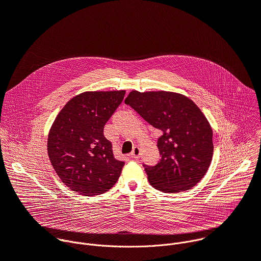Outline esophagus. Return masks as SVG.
<instances>
[{"label": "esophagus", "mask_w": 261, "mask_h": 261, "mask_svg": "<svg viewBox=\"0 0 261 261\" xmlns=\"http://www.w3.org/2000/svg\"><path fill=\"white\" fill-rule=\"evenodd\" d=\"M140 154H141L140 148H139L138 146H135V147L133 148L132 153L130 154V157H131V158H133V159H138V158L140 157Z\"/></svg>", "instance_id": "34e87169"}]
</instances>
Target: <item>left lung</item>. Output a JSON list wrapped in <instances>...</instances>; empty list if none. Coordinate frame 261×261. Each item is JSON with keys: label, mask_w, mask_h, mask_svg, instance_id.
Returning <instances> with one entry per match:
<instances>
[{"label": "left lung", "mask_w": 261, "mask_h": 261, "mask_svg": "<svg viewBox=\"0 0 261 261\" xmlns=\"http://www.w3.org/2000/svg\"><path fill=\"white\" fill-rule=\"evenodd\" d=\"M142 119L162 131L155 166L143 164L150 184L164 193L192 189L205 175L213 158V130L188 97L173 92L132 91L125 100Z\"/></svg>", "instance_id": "obj_1"}]
</instances>
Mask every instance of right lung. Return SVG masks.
<instances>
[{
  "instance_id": "obj_1",
  "label": "right lung",
  "mask_w": 261,
  "mask_h": 261,
  "mask_svg": "<svg viewBox=\"0 0 261 261\" xmlns=\"http://www.w3.org/2000/svg\"><path fill=\"white\" fill-rule=\"evenodd\" d=\"M125 93H82L69 100L57 116L48 133V157L61 180L72 191L99 195L119 179L125 163L115 158L113 144L105 138L103 129Z\"/></svg>"
}]
</instances>
